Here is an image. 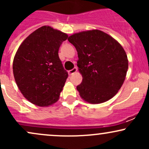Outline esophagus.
I'll use <instances>...</instances> for the list:
<instances>
[{"label":"esophagus","mask_w":149,"mask_h":149,"mask_svg":"<svg viewBox=\"0 0 149 149\" xmlns=\"http://www.w3.org/2000/svg\"><path fill=\"white\" fill-rule=\"evenodd\" d=\"M77 71V68L76 67H74L73 69H72L71 70H69V74L70 76H71V75H73V73H75Z\"/></svg>","instance_id":"esophagus-1"}]
</instances>
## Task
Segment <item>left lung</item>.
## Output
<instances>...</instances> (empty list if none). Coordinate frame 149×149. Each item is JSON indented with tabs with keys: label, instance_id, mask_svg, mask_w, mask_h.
<instances>
[{
	"label": "left lung",
	"instance_id": "left-lung-1",
	"mask_svg": "<svg viewBox=\"0 0 149 149\" xmlns=\"http://www.w3.org/2000/svg\"><path fill=\"white\" fill-rule=\"evenodd\" d=\"M68 40L78 52L77 66L83 80L76 88L80 97L89 103L100 104L115 96L128 69L120 44L100 30L75 33Z\"/></svg>",
	"mask_w": 149,
	"mask_h": 149
}]
</instances>
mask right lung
<instances>
[{
    "instance_id": "obj_1",
    "label": "right lung",
    "mask_w": 149,
    "mask_h": 149,
    "mask_svg": "<svg viewBox=\"0 0 149 149\" xmlns=\"http://www.w3.org/2000/svg\"><path fill=\"white\" fill-rule=\"evenodd\" d=\"M67 38V34L43 26L30 34L17 51L13 66L15 81L32 104L47 107L59 100L69 75L58 52Z\"/></svg>"
}]
</instances>
